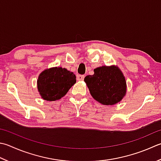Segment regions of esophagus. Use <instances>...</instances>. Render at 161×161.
Here are the masks:
<instances>
[{
	"mask_svg": "<svg viewBox=\"0 0 161 161\" xmlns=\"http://www.w3.org/2000/svg\"><path fill=\"white\" fill-rule=\"evenodd\" d=\"M84 79V75H78L77 76V80L78 81H82Z\"/></svg>",
	"mask_w": 161,
	"mask_h": 161,
	"instance_id": "1",
	"label": "esophagus"
}]
</instances>
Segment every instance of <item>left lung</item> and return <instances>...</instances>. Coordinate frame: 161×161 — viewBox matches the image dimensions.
<instances>
[{
  "label": "left lung",
  "instance_id": "1",
  "mask_svg": "<svg viewBox=\"0 0 161 161\" xmlns=\"http://www.w3.org/2000/svg\"><path fill=\"white\" fill-rule=\"evenodd\" d=\"M93 71V75L84 78L93 98L105 105L121 101L126 93V82L119 68L114 65L102 66Z\"/></svg>",
  "mask_w": 161,
  "mask_h": 161
}]
</instances>
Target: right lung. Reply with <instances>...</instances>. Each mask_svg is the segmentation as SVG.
<instances>
[{
	"label": "right lung",
	"instance_id": "obj_1",
	"mask_svg": "<svg viewBox=\"0 0 161 161\" xmlns=\"http://www.w3.org/2000/svg\"><path fill=\"white\" fill-rule=\"evenodd\" d=\"M75 83L76 76L73 72L56 67L47 69L40 75L37 89L44 100L54 101L64 97Z\"/></svg>",
	"mask_w": 161,
	"mask_h": 161
}]
</instances>
